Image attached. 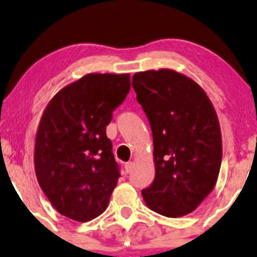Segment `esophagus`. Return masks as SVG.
<instances>
[{"label":"esophagus","instance_id":"esophagus-1","mask_svg":"<svg viewBox=\"0 0 257 257\" xmlns=\"http://www.w3.org/2000/svg\"><path fill=\"white\" fill-rule=\"evenodd\" d=\"M133 166H135V164H133L132 161H130V163H126L125 164V172H126V173H131L132 170H133Z\"/></svg>","mask_w":257,"mask_h":257}]
</instances>
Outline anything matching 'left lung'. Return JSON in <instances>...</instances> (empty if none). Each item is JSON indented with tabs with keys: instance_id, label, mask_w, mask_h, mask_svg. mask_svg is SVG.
<instances>
[{
	"instance_id": "1",
	"label": "left lung",
	"mask_w": 257,
	"mask_h": 257,
	"mask_svg": "<svg viewBox=\"0 0 257 257\" xmlns=\"http://www.w3.org/2000/svg\"><path fill=\"white\" fill-rule=\"evenodd\" d=\"M132 86L152 130L156 163L143 198L164 216L192 213L219 177L222 140L215 110L194 80L170 69L136 73Z\"/></svg>"
}]
</instances>
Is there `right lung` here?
<instances>
[{
    "label": "right lung",
    "mask_w": 257,
    "mask_h": 257,
    "mask_svg": "<svg viewBox=\"0 0 257 257\" xmlns=\"http://www.w3.org/2000/svg\"><path fill=\"white\" fill-rule=\"evenodd\" d=\"M130 89L128 73H89L59 91L45 108L35 171L62 215L86 222L106 209L120 177L106 126Z\"/></svg>",
    "instance_id": "add662e5"
}]
</instances>
